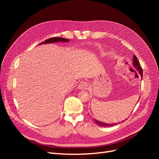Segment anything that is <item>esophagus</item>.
Returning <instances> with one entry per match:
<instances>
[{
  "mask_svg": "<svg viewBox=\"0 0 159 159\" xmlns=\"http://www.w3.org/2000/svg\"><path fill=\"white\" fill-rule=\"evenodd\" d=\"M88 83L86 82V81H81L79 84V88L80 89H82V90H84V89H86L87 88H88Z\"/></svg>",
  "mask_w": 159,
  "mask_h": 159,
  "instance_id": "1",
  "label": "esophagus"
}]
</instances>
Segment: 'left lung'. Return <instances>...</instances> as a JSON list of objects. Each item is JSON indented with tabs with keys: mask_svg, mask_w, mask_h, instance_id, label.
Listing matches in <instances>:
<instances>
[{
	"mask_svg": "<svg viewBox=\"0 0 159 159\" xmlns=\"http://www.w3.org/2000/svg\"><path fill=\"white\" fill-rule=\"evenodd\" d=\"M133 65L134 66L135 68L137 69V70L140 73L142 78H143V68L140 64L139 61H138V58H137V57L135 55L133 56ZM93 122H95V124H97L98 126H102V127H105V126H113V125L116 124H106V123H104V122H99L98 120H94Z\"/></svg>",
	"mask_w": 159,
	"mask_h": 159,
	"instance_id": "8db88e82",
	"label": "left lung"
}]
</instances>
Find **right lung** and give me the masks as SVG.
I'll return each instance as SVG.
<instances>
[{
  "instance_id": "add662e5",
  "label": "right lung",
  "mask_w": 159,
  "mask_h": 159,
  "mask_svg": "<svg viewBox=\"0 0 159 159\" xmlns=\"http://www.w3.org/2000/svg\"><path fill=\"white\" fill-rule=\"evenodd\" d=\"M68 41H69V39H64V38H61V37H53V38L49 39L44 40V42H43V43H41L40 44L53 43H57V42H68Z\"/></svg>"
}]
</instances>
